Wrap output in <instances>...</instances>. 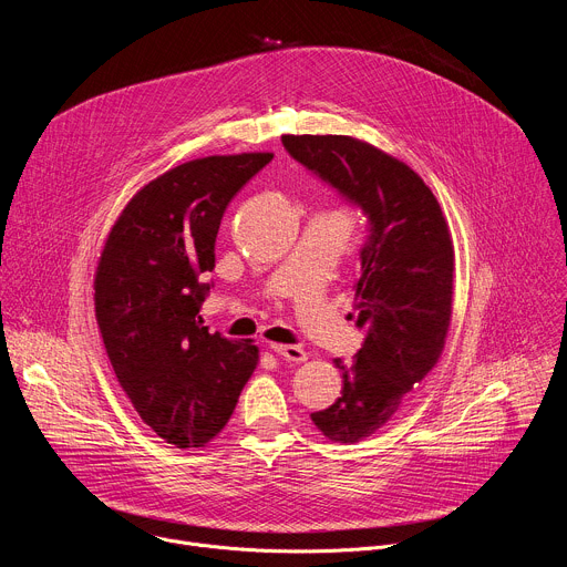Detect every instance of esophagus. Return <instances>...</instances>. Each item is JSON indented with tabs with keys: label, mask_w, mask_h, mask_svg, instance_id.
<instances>
[{
	"label": "esophagus",
	"mask_w": 567,
	"mask_h": 567,
	"mask_svg": "<svg viewBox=\"0 0 567 567\" xmlns=\"http://www.w3.org/2000/svg\"><path fill=\"white\" fill-rule=\"evenodd\" d=\"M271 352H276L278 357L287 359V361H293V363H302L307 359V352L298 346H280V343H271L269 346Z\"/></svg>",
	"instance_id": "34e87169"
}]
</instances>
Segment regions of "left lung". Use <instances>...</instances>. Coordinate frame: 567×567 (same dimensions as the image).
I'll use <instances>...</instances> for the list:
<instances>
[{"mask_svg": "<svg viewBox=\"0 0 567 567\" xmlns=\"http://www.w3.org/2000/svg\"><path fill=\"white\" fill-rule=\"evenodd\" d=\"M282 145L370 224L354 285L365 341L352 365L334 359L341 396L311 413L328 440L354 444L385 426L442 357L453 313V239L433 190L383 150L341 134H285Z\"/></svg>", "mask_w": 567, "mask_h": 567, "instance_id": "8db88e82", "label": "left lung"}]
</instances>
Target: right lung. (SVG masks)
Here are the masks:
<instances>
[{
  "label": "right lung",
  "mask_w": 567,
  "mask_h": 567,
  "mask_svg": "<svg viewBox=\"0 0 567 567\" xmlns=\"http://www.w3.org/2000/svg\"><path fill=\"white\" fill-rule=\"evenodd\" d=\"M271 152L193 158L145 184L114 221L94 276L99 330L141 420L177 449L206 446L258 365L251 341L199 316L228 202Z\"/></svg>",
  "instance_id": "right-lung-1"
}]
</instances>
